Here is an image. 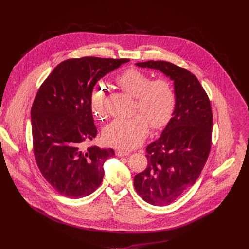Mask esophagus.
<instances>
[{"label":"esophagus","instance_id":"34e87169","mask_svg":"<svg viewBox=\"0 0 249 249\" xmlns=\"http://www.w3.org/2000/svg\"><path fill=\"white\" fill-rule=\"evenodd\" d=\"M130 155V152L124 151V150H117L116 151V156L117 157H127Z\"/></svg>","mask_w":249,"mask_h":249}]
</instances>
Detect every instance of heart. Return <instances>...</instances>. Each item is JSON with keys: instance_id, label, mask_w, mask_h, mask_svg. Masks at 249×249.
Segmentation results:
<instances>
[{"instance_id": "heart-1", "label": "heart", "mask_w": 249, "mask_h": 249, "mask_svg": "<svg viewBox=\"0 0 249 249\" xmlns=\"http://www.w3.org/2000/svg\"><path fill=\"white\" fill-rule=\"evenodd\" d=\"M118 86L136 97V114L130 118H117L103 130L106 143L120 149H133L146 139L150 123L153 128L165 126L175 108V93L171 84L164 79L151 81V77L136 69L126 70L116 79ZM104 89L96 85L90 91L89 104L93 114H104Z\"/></svg>"}]
</instances>
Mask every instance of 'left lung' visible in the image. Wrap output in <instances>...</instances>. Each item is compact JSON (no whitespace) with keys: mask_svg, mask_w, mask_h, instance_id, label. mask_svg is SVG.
Returning a JSON list of instances; mask_svg holds the SVG:
<instances>
[{"mask_svg":"<svg viewBox=\"0 0 249 249\" xmlns=\"http://www.w3.org/2000/svg\"><path fill=\"white\" fill-rule=\"evenodd\" d=\"M159 70L173 82L175 108L160 138L147 147L148 166L134 177L137 193L154 206H166L197 180L210 153L213 115L207 93L186 69L165 61L136 63Z\"/></svg>","mask_w":249,"mask_h":249,"instance_id":"left-lung-1","label":"left lung"}]
</instances>
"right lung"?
Returning a JSON list of instances; mask_svg holds the SVG:
<instances>
[{
  "label": "right lung",
  "mask_w": 249,
  "mask_h": 249,
  "mask_svg": "<svg viewBox=\"0 0 249 249\" xmlns=\"http://www.w3.org/2000/svg\"><path fill=\"white\" fill-rule=\"evenodd\" d=\"M129 59L85 57L59 64L40 87L31 107L33 151L45 179L61 195L78 199L102 182L113 149L85 143L97 134L89 104L95 84Z\"/></svg>",
  "instance_id": "obj_1"
}]
</instances>
